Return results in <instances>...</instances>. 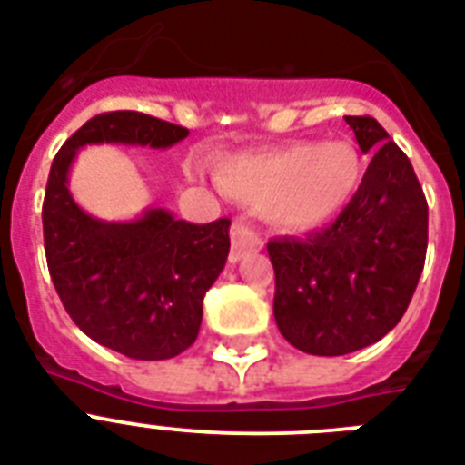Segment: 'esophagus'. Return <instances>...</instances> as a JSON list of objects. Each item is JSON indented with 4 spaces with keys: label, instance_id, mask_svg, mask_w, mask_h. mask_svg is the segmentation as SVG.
<instances>
[{
    "label": "esophagus",
    "instance_id": "34e87169",
    "mask_svg": "<svg viewBox=\"0 0 465 465\" xmlns=\"http://www.w3.org/2000/svg\"><path fill=\"white\" fill-rule=\"evenodd\" d=\"M262 241L261 236L251 229L248 224H241V222H233L232 226V255L229 261L239 262L246 253H253V251H261Z\"/></svg>",
    "mask_w": 465,
    "mask_h": 465
}]
</instances>
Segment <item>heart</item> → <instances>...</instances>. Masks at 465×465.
<instances>
[{
	"instance_id": "heart-1",
	"label": "heart",
	"mask_w": 465,
	"mask_h": 465,
	"mask_svg": "<svg viewBox=\"0 0 465 465\" xmlns=\"http://www.w3.org/2000/svg\"><path fill=\"white\" fill-rule=\"evenodd\" d=\"M364 163L352 142H297L258 154L224 156L217 183L226 195L265 207L284 232H309L328 224L354 197Z\"/></svg>"
}]
</instances>
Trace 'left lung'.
<instances>
[{
  "mask_svg": "<svg viewBox=\"0 0 465 465\" xmlns=\"http://www.w3.org/2000/svg\"><path fill=\"white\" fill-rule=\"evenodd\" d=\"M371 152L338 219L306 239H272L275 321L302 352L338 357L379 342L411 304L427 253V200L411 159L374 118L345 115Z\"/></svg>",
  "mask_w": 465,
  "mask_h": 465,
  "instance_id": "1",
  "label": "left lung"
}]
</instances>
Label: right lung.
<instances>
[{"instance_id":"obj_1","label":"right lung","mask_w":465,"mask_h":465,"mask_svg":"<svg viewBox=\"0 0 465 465\" xmlns=\"http://www.w3.org/2000/svg\"><path fill=\"white\" fill-rule=\"evenodd\" d=\"M185 137V127L144 113H101L62 144L47 175L43 239L54 290L91 340L133 360H171L195 342L203 299L232 246V219L190 224L154 207L104 222L74 203L69 168L86 144L166 149Z\"/></svg>"}]
</instances>
